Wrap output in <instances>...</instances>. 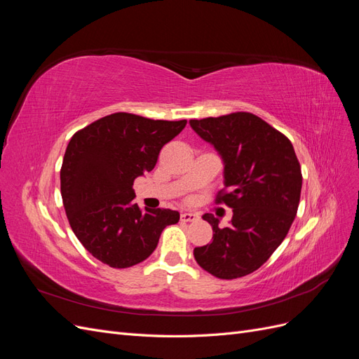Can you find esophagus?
Returning <instances> with one entry per match:
<instances>
[{
    "label": "esophagus",
    "instance_id": "34e87169",
    "mask_svg": "<svg viewBox=\"0 0 359 359\" xmlns=\"http://www.w3.org/2000/svg\"><path fill=\"white\" fill-rule=\"evenodd\" d=\"M198 219H199V215L194 214V212H182L181 214L182 222H196Z\"/></svg>",
    "mask_w": 359,
    "mask_h": 359
}]
</instances>
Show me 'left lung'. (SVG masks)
<instances>
[{
	"label": "left lung",
	"mask_w": 359,
	"mask_h": 359,
	"mask_svg": "<svg viewBox=\"0 0 359 359\" xmlns=\"http://www.w3.org/2000/svg\"><path fill=\"white\" fill-rule=\"evenodd\" d=\"M191 128L214 147L223 161L217 202L233 210L231 224L219 227L210 212L212 241L194 248V259L210 274L232 280L262 266L283 243L295 219L302 175L290 140L248 112L191 119Z\"/></svg>",
	"instance_id": "obj_1"
}]
</instances>
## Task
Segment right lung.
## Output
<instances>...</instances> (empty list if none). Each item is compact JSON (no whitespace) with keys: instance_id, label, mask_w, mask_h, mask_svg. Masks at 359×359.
Returning a JSON list of instances; mask_svg holds the SVG:
<instances>
[{"instance_id":"1","label":"right lung","mask_w":359,"mask_h":359,"mask_svg":"<svg viewBox=\"0 0 359 359\" xmlns=\"http://www.w3.org/2000/svg\"><path fill=\"white\" fill-rule=\"evenodd\" d=\"M187 121L116 112L74 133L61 166V196L74 235L100 262L128 268L154 252L172 210H140L133 182L154 169L163 145Z\"/></svg>"}]
</instances>
